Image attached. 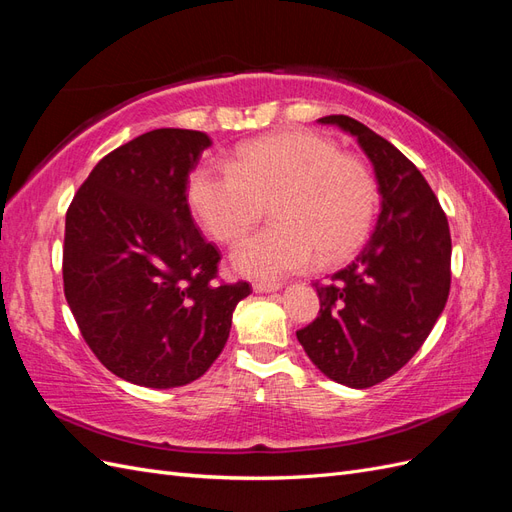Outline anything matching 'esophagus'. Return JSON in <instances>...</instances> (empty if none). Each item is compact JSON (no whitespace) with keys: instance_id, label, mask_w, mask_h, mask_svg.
I'll use <instances>...</instances> for the list:
<instances>
[{"instance_id":"obj_1","label":"esophagus","mask_w":512,"mask_h":512,"mask_svg":"<svg viewBox=\"0 0 512 512\" xmlns=\"http://www.w3.org/2000/svg\"><path fill=\"white\" fill-rule=\"evenodd\" d=\"M280 282H254L252 284V288H254V292H275V290H280Z\"/></svg>"}]
</instances>
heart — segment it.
<instances>
[{
    "instance_id": "heart-1",
    "label": "heart",
    "mask_w": 512,
    "mask_h": 512,
    "mask_svg": "<svg viewBox=\"0 0 512 512\" xmlns=\"http://www.w3.org/2000/svg\"><path fill=\"white\" fill-rule=\"evenodd\" d=\"M188 200L220 243L239 241L269 207L275 224L237 245L232 265L247 277L277 280L359 250L374 224L378 185L369 166L331 138L284 130L239 145L228 168L198 166Z\"/></svg>"
}]
</instances>
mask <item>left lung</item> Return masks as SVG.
<instances>
[{
  "instance_id": "8db88e82",
  "label": "left lung",
  "mask_w": 512,
  "mask_h": 512,
  "mask_svg": "<svg viewBox=\"0 0 512 512\" xmlns=\"http://www.w3.org/2000/svg\"><path fill=\"white\" fill-rule=\"evenodd\" d=\"M342 128L374 164L382 211L369 241L331 282H316L318 318L297 331L331 380L367 389L404 367L423 346L451 290V230L429 183L386 138L346 115Z\"/></svg>"
}]
</instances>
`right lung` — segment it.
Listing matches in <instances>:
<instances>
[{
  "mask_svg": "<svg viewBox=\"0 0 512 512\" xmlns=\"http://www.w3.org/2000/svg\"><path fill=\"white\" fill-rule=\"evenodd\" d=\"M205 132L160 128L91 170L66 213L64 292L81 335L115 376L173 389L218 359L247 282L215 284L220 252L200 235L188 179Z\"/></svg>",
  "mask_w": 512,
  "mask_h": 512,
  "instance_id": "add662e5",
  "label": "right lung"
}]
</instances>
